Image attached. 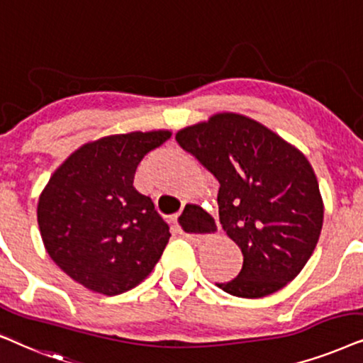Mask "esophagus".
Here are the masks:
<instances>
[{
	"instance_id": "obj_1",
	"label": "esophagus",
	"mask_w": 363,
	"mask_h": 363,
	"mask_svg": "<svg viewBox=\"0 0 363 363\" xmlns=\"http://www.w3.org/2000/svg\"><path fill=\"white\" fill-rule=\"evenodd\" d=\"M176 224L181 235L196 242L203 241L216 231L213 216L197 204H187L186 209L179 214Z\"/></svg>"
}]
</instances>
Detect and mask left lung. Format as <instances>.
<instances>
[{"label":"left lung","mask_w":363,"mask_h":363,"mask_svg":"<svg viewBox=\"0 0 363 363\" xmlns=\"http://www.w3.org/2000/svg\"><path fill=\"white\" fill-rule=\"evenodd\" d=\"M219 182V221L242 253L238 278L218 286L263 298L298 277L323 226V199L308 159L263 123L214 113L176 134Z\"/></svg>","instance_id":"1"}]
</instances>
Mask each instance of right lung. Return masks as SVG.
Segmentation results:
<instances>
[{"mask_svg":"<svg viewBox=\"0 0 363 363\" xmlns=\"http://www.w3.org/2000/svg\"><path fill=\"white\" fill-rule=\"evenodd\" d=\"M171 130L128 132L86 142L52 174L38 201L45 250L73 281L121 295L149 277L169 242L152 199L134 187L144 155Z\"/></svg>","mask_w":363,"mask_h":363,"instance_id":"1","label":"right lung"}]
</instances>
